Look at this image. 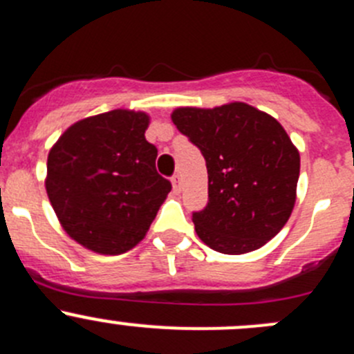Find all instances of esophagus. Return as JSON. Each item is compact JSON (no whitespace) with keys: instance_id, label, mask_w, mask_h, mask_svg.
Instances as JSON below:
<instances>
[{"instance_id":"1","label":"esophagus","mask_w":354,"mask_h":354,"mask_svg":"<svg viewBox=\"0 0 354 354\" xmlns=\"http://www.w3.org/2000/svg\"><path fill=\"white\" fill-rule=\"evenodd\" d=\"M171 186H174L175 193H179L180 191V175L179 174L171 175Z\"/></svg>"}]
</instances>
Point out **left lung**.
Instances as JSON below:
<instances>
[{"label": "left lung", "mask_w": 354, "mask_h": 354, "mask_svg": "<svg viewBox=\"0 0 354 354\" xmlns=\"http://www.w3.org/2000/svg\"><path fill=\"white\" fill-rule=\"evenodd\" d=\"M171 121L201 151L208 203L193 212L203 243L221 254H247L287 224L301 158L274 118L243 102L214 109L179 107Z\"/></svg>", "instance_id": "1"}]
</instances>
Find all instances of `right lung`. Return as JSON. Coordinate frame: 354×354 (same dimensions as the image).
Here are the masks:
<instances>
[{
  "mask_svg": "<svg viewBox=\"0 0 354 354\" xmlns=\"http://www.w3.org/2000/svg\"><path fill=\"white\" fill-rule=\"evenodd\" d=\"M149 118L116 109L74 123L52 147L46 193L71 238L99 254H123L149 230L170 193L147 142Z\"/></svg>",
  "mask_w": 354,
  "mask_h": 354,
  "instance_id": "add662e5",
  "label": "right lung"
}]
</instances>
